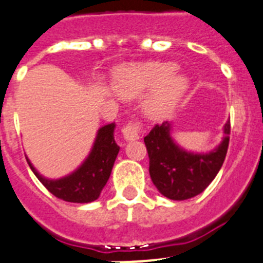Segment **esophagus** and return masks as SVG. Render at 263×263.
Returning a JSON list of instances; mask_svg holds the SVG:
<instances>
[{"label":"esophagus","instance_id":"1","mask_svg":"<svg viewBox=\"0 0 263 263\" xmlns=\"http://www.w3.org/2000/svg\"><path fill=\"white\" fill-rule=\"evenodd\" d=\"M143 126L141 121H129L124 127H122V134H124L126 141H134V139L141 138Z\"/></svg>","mask_w":263,"mask_h":263}]
</instances>
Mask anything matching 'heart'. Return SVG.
<instances>
[{
	"label": "heart",
	"instance_id": "heart-1",
	"mask_svg": "<svg viewBox=\"0 0 263 263\" xmlns=\"http://www.w3.org/2000/svg\"><path fill=\"white\" fill-rule=\"evenodd\" d=\"M174 63H137L121 67L113 75V88L120 96L133 99L148 90L143 103L146 115L163 118L178 105L188 88V80L178 75Z\"/></svg>",
	"mask_w": 263,
	"mask_h": 263
}]
</instances>
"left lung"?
<instances>
[{"instance_id": "obj_1", "label": "left lung", "mask_w": 263, "mask_h": 263, "mask_svg": "<svg viewBox=\"0 0 263 263\" xmlns=\"http://www.w3.org/2000/svg\"><path fill=\"white\" fill-rule=\"evenodd\" d=\"M224 139L206 154H194L179 147L171 138V124L155 125L145 137L148 171L158 191L171 200H187L201 194L221 168L229 146L231 121L224 126Z\"/></svg>"}]
</instances>
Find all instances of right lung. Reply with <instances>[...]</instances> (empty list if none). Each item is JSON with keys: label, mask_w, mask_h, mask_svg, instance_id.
I'll return each mask as SVG.
<instances>
[{"label": "right lung", "mask_w": 263, "mask_h": 263, "mask_svg": "<svg viewBox=\"0 0 263 263\" xmlns=\"http://www.w3.org/2000/svg\"><path fill=\"white\" fill-rule=\"evenodd\" d=\"M115 124L100 127L89 155L76 171L58 180L41 175L27 159L30 168L48 191L68 203H90L100 196L110 176L120 146L115 141Z\"/></svg>", "instance_id": "1"}]
</instances>
